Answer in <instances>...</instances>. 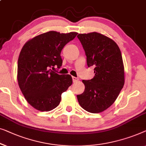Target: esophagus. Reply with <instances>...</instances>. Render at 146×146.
Listing matches in <instances>:
<instances>
[{
    "instance_id": "1",
    "label": "esophagus",
    "mask_w": 146,
    "mask_h": 146,
    "mask_svg": "<svg viewBox=\"0 0 146 146\" xmlns=\"http://www.w3.org/2000/svg\"><path fill=\"white\" fill-rule=\"evenodd\" d=\"M72 79H73V83H76V82H77L78 81H79V79L75 77H72Z\"/></svg>"
}]
</instances>
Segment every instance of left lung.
<instances>
[{
    "label": "left lung",
    "mask_w": 146,
    "mask_h": 146,
    "mask_svg": "<svg viewBox=\"0 0 146 146\" xmlns=\"http://www.w3.org/2000/svg\"><path fill=\"white\" fill-rule=\"evenodd\" d=\"M77 38L88 67H94L93 79L83 80L85 89L77 96L78 102L87 112L100 113L114 103L124 85L122 54L114 40L100 33L79 34Z\"/></svg>",
    "instance_id": "left-lung-1"
}]
</instances>
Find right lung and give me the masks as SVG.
<instances>
[{
    "label": "right lung",
    "mask_w": 146,
    "mask_h": 146,
    "mask_svg": "<svg viewBox=\"0 0 146 146\" xmlns=\"http://www.w3.org/2000/svg\"><path fill=\"white\" fill-rule=\"evenodd\" d=\"M77 34L50 31L30 39L22 47L18 60V83L25 99L35 109H54L61 94L72 85L70 75H59L52 69L62 65L61 50Z\"/></svg>",
    "instance_id": "obj_1"
}]
</instances>
